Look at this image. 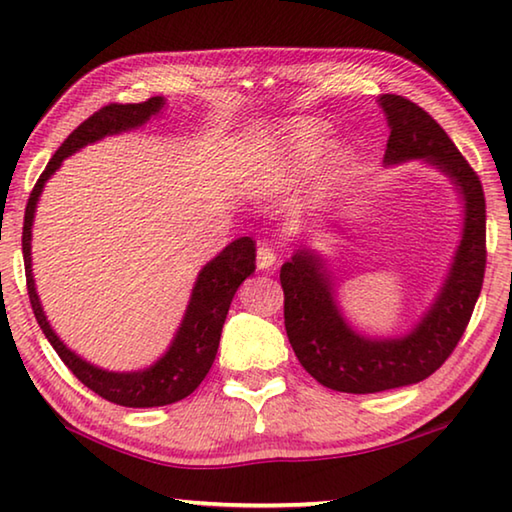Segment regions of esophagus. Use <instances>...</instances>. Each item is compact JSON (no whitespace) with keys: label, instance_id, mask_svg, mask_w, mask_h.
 I'll use <instances>...</instances> for the list:
<instances>
[{"label":"esophagus","instance_id":"1","mask_svg":"<svg viewBox=\"0 0 512 512\" xmlns=\"http://www.w3.org/2000/svg\"><path fill=\"white\" fill-rule=\"evenodd\" d=\"M277 262V255L273 248L268 246H259L257 248V268L259 271H268V268H273Z\"/></svg>","mask_w":512,"mask_h":512}]
</instances>
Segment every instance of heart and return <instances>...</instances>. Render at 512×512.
<instances>
[{"label": "heart", "instance_id": "b5f03b06", "mask_svg": "<svg viewBox=\"0 0 512 512\" xmlns=\"http://www.w3.org/2000/svg\"><path fill=\"white\" fill-rule=\"evenodd\" d=\"M327 144V128L318 124L314 119H302L291 124L287 131L282 133L280 142H277V151L273 155L271 164L262 178L257 180L259 187H268L273 183H280L284 176L298 171L311 162L316 155L325 149ZM345 164H348V153L334 151L329 158L320 164V180L323 183H334L341 176Z\"/></svg>", "mask_w": 512, "mask_h": 512}]
</instances>
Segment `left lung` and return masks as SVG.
Instances as JSON below:
<instances>
[{"mask_svg":"<svg viewBox=\"0 0 512 512\" xmlns=\"http://www.w3.org/2000/svg\"><path fill=\"white\" fill-rule=\"evenodd\" d=\"M388 119L384 164L422 160L452 180L463 198V235L427 314L409 334L370 339L354 332L334 300L332 273L316 250L300 248L284 262V327L311 377L332 391L379 393L433 375L461 341L485 273V198L481 180L429 112L397 94H381Z\"/></svg>","mask_w":512,"mask_h":512,"instance_id":"left-lung-1","label":"left lung"}]
</instances>
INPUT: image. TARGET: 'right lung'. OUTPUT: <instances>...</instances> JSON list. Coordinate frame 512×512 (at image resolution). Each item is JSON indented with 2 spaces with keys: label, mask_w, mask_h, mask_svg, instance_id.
<instances>
[{
  "label": "right lung",
  "mask_w": 512,
  "mask_h": 512,
  "mask_svg": "<svg viewBox=\"0 0 512 512\" xmlns=\"http://www.w3.org/2000/svg\"><path fill=\"white\" fill-rule=\"evenodd\" d=\"M164 108L162 97H151L142 103H110L99 112H94L76 131L60 144L54 158L42 171L36 187L29 196L27 212H24L22 228V253H24V271H27V289L33 314L47 341L54 345L58 357L65 366L74 372L76 379L108 402L119 406H131V409H149V406L173 404L183 397L192 395L198 384L210 372L216 350H219L221 329L228 316L230 302L235 298L239 284L255 271V241L250 237H241L225 246L212 262H207L196 277V284L189 298L187 311L183 316L176 336L169 350L153 363V366L133 372H112L90 361L81 359L67 345L58 339L54 329L47 323L45 311H42L40 298L36 293V280L31 273V225L36 216L38 198L42 194L47 180L54 176L56 169L65 158L76 153L83 146L99 142L108 135L126 133L133 128L144 126L151 117L158 115Z\"/></svg>",
  "instance_id": "add662e5"
}]
</instances>
